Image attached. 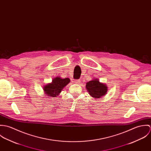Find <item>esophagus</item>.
<instances>
[{
    "label": "esophagus",
    "instance_id": "34e87169",
    "mask_svg": "<svg viewBox=\"0 0 151 151\" xmlns=\"http://www.w3.org/2000/svg\"><path fill=\"white\" fill-rule=\"evenodd\" d=\"M80 83V80H76L75 81V83H76V84H79Z\"/></svg>",
    "mask_w": 151,
    "mask_h": 151
}]
</instances>
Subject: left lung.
<instances>
[{"instance_id":"obj_1","label":"left lung","mask_w":151,"mask_h":151,"mask_svg":"<svg viewBox=\"0 0 151 151\" xmlns=\"http://www.w3.org/2000/svg\"><path fill=\"white\" fill-rule=\"evenodd\" d=\"M86 87L89 95L95 98H101V96L105 95L108 91L107 86L101 83L96 79L88 82Z\"/></svg>"}]
</instances>
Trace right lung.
I'll use <instances>...</instances> for the list:
<instances>
[{"instance_id":"right-lung-1","label":"right lung","mask_w":151,"mask_h":151,"mask_svg":"<svg viewBox=\"0 0 151 151\" xmlns=\"http://www.w3.org/2000/svg\"><path fill=\"white\" fill-rule=\"evenodd\" d=\"M70 81L68 78H61L56 77L53 80L52 83L47 84L43 88V90L47 96L50 97H55L61 92L62 90Z\"/></svg>"}]
</instances>
